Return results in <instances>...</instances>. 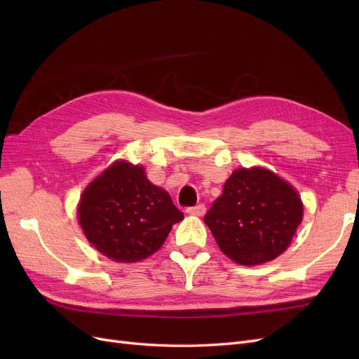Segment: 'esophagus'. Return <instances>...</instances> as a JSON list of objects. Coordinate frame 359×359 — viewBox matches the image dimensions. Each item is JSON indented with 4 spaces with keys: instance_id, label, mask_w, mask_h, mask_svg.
Wrapping results in <instances>:
<instances>
[{
    "instance_id": "esophagus-1",
    "label": "esophagus",
    "mask_w": 359,
    "mask_h": 359,
    "mask_svg": "<svg viewBox=\"0 0 359 359\" xmlns=\"http://www.w3.org/2000/svg\"><path fill=\"white\" fill-rule=\"evenodd\" d=\"M205 212H206V208H205L203 203H199V205H196V206H190V208H187V214L194 215V217H201V215H203Z\"/></svg>"
}]
</instances>
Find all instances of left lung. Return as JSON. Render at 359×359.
<instances>
[{
    "instance_id": "1",
    "label": "left lung",
    "mask_w": 359,
    "mask_h": 359,
    "mask_svg": "<svg viewBox=\"0 0 359 359\" xmlns=\"http://www.w3.org/2000/svg\"><path fill=\"white\" fill-rule=\"evenodd\" d=\"M298 191L265 168L233 170L203 217L222 252L253 266L280 256L302 222Z\"/></svg>"
}]
</instances>
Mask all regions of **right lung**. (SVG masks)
Returning a JSON list of instances; mask_svg holds the SVG:
<instances>
[{
    "mask_svg": "<svg viewBox=\"0 0 359 359\" xmlns=\"http://www.w3.org/2000/svg\"><path fill=\"white\" fill-rule=\"evenodd\" d=\"M78 219L102 255L132 264L156 253L184 214L166 190L148 181L142 166L119 160L83 190Z\"/></svg>",
    "mask_w": 359,
    "mask_h": 359,
    "instance_id": "1",
    "label": "right lung"
}]
</instances>
